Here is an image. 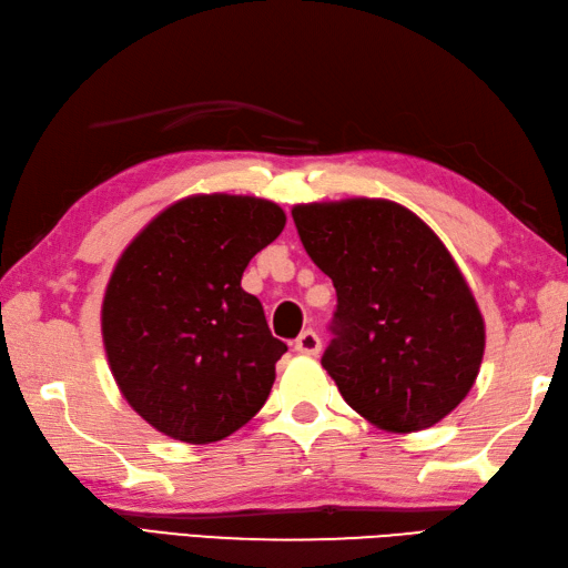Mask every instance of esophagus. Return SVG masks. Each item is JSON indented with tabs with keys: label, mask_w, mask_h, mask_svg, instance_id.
Here are the masks:
<instances>
[{
	"label": "esophagus",
	"mask_w": 568,
	"mask_h": 568,
	"mask_svg": "<svg viewBox=\"0 0 568 568\" xmlns=\"http://www.w3.org/2000/svg\"><path fill=\"white\" fill-rule=\"evenodd\" d=\"M294 351L301 355H318L321 353V338L316 331H304L294 343Z\"/></svg>",
	"instance_id": "34e87169"
}]
</instances>
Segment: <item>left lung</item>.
Here are the masks:
<instances>
[{"label": "left lung", "instance_id": "8db88e82", "mask_svg": "<svg viewBox=\"0 0 568 568\" xmlns=\"http://www.w3.org/2000/svg\"><path fill=\"white\" fill-rule=\"evenodd\" d=\"M304 250L338 296L321 365L369 424L409 434L466 399L485 351L476 298L444 242L379 199L294 205Z\"/></svg>", "mask_w": 568, "mask_h": 568}]
</instances>
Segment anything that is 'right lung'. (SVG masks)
<instances>
[{
    "mask_svg": "<svg viewBox=\"0 0 568 568\" xmlns=\"http://www.w3.org/2000/svg\"><path fill=\"white\" fill-rule=\"evenodd\" d=\"M286 215L252 195H191L139 233L102 301V343L130 407L183 444L237 432L267 402L286 343L240 286Z\"/></svg>",
    "mask_w": 568,
    "mask_h": 568,
    "instance_id": "right-lung-1",
    "label": "right lung"
}]
</instances>
